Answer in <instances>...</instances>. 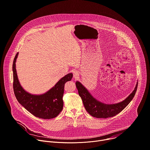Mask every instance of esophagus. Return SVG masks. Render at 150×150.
Instances as JSON below:
<instances>
[{
  "label": "esophagus",
  "instance_id": "1",
  "mask_svg": "<svg viewBox=\"0 0 150 150\" xmlns=\"http://www.w3.org/2000/svg\"><path fill=\"white\" fill-rule=\"evenodd\" d=\"M73 77L74 79H77L79 76V73L78 72V71H77L76 70L73 71Z\"/></svg>",
  "mask_w": 150,
  "mask_h": 150
}]
</instances>
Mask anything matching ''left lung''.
Wrapping results in <instances>:
<instances>
[{
	"instance_id": "left-lung-1",
	"label": "left lung",
	"mask_w": 150,
	"mask_h": 150,
	"mask_svg": "<svg viewBox=\"0 0 150 150\" xmlns=\"http://www.w3.org/2000/svg\"><path fill=\"white\" fill-rule=\"evenodd\" d=\"M76 87L79 96L81 97L84 106L87 112L93 117L97 118H107L115 116L124 109L134 97L137 90L138 82L134 91L121 102L115 104H105L97 100L88 92L87 90L77 81Z\"/></svg>"
}]
</instances>
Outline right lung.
Listing matches in <instances>:
<instances>
[{"instance_id": "1", "label": "right lung", "mask_w": 150, "mask_h": 150, "mask_svg": "<svg viewBox=\"0 0 150 150\" xmlns=\"http://www.w3.org/2000/svg\"><path fill=\"white\" fill-rule=\"evenodd\" d=\"M16 54L13 63V87L18 102L28 111L36 117L42 119L55 117L63 108V96L65 83L71 80L73 74L69 73L62 77L50 91L40 95H31L26 92L21 86L16 70Z\"/></svg>"}]
</instances>
